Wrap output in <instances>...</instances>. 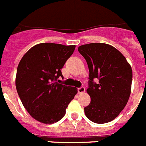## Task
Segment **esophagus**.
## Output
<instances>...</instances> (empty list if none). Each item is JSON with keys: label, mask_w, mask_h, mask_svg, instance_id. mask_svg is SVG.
<instances>
[{"label": "esophagus", "mask_w": 146, "mask_h": 146, "mask_svg": "<svg viewBox=\"0 0 146 146\" xmlns=\"http://www.w3.org/2000/svg\"><path fill=\"white\" fill-rule=\"evenodd\" d=\"M85 92V87H83V86H82V87L80 88H78V92H79V94L84 93Z\"/></svg>", "instance_id": "1"}]
</instances>
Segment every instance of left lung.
<instances>
[{"mask_svg":"<svg viewBox=\"0 0 146 146\" xmlns=\"http://www.w3.org/2000/svg\"><path fill=\"white\" fill-rule=\"evenodd\" d=\"M78 51L89 69L87 92L91 103L84 108L85 115L97 124L110 122L122 111L130 98L131 65L119 51L105 43L82 45Z\"/></svg>","mask_w":146,"mask_h":146,"instance_id":"1","label":"left lung"}]
</instances>
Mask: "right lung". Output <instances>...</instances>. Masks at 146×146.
<instances>
[{
    "label": "right lung",
    "mask_w": 146,
    "mask_h": 146,
    "mask_svg": "<svg viewBox=\"0 0 146 146\" xmlns=\"http://www.w3.org/2000/svg\"><path fill=\"white\" fill-rule=\"evenodd\" d=\"M76 46L52 42L40 43L25 53L17 68L15 86L28 113L44 124H53L64 116L76 87L59 83L61 69Z\"/></svg>",
    "instance_id": "right-lung-1"
}]
</instances>
